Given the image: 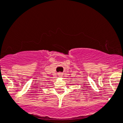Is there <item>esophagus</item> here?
<instances>
[{
  "label": "esophagus",
  "instance_id": "obj_1",
  "mask_svg": "<svg viewBox=\"0 0 123 123\" xmlns=\"http://www.w3.org/2000/svg\"><path fill=\"white\" fill-rule=\"evenodd\" d=\"M58 75H59V76H61L62 75H63V73H58Z\"/></svg>",
  "mask_w": 123,
  "mask_h": 123
}]
</instances>
